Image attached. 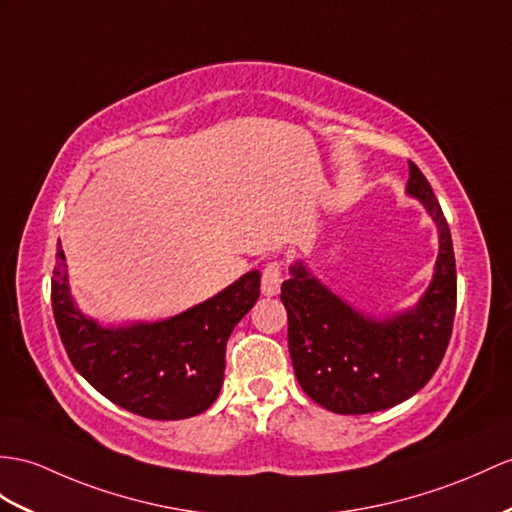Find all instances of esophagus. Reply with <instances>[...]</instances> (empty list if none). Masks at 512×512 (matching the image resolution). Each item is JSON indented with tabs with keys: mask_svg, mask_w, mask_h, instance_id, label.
I'll list each match as a JSON object with an SVG mask.
<instances>
[{
	"mask_svg": "<svg viewBox=\"0 0 512 512\" xmlns=\"http://www.w3.org/2000/svg\"><path fill=\"white\" fill-rule=\"evenodd\" d=\"M284 282V267L280 260H271L263 269V278H260V289L267 297L280 293V286Z\"/></svg>",
	"mask_w": 512,
	"mask_h": 512,
	"instance_id": "esophagus-1",
	"label": "esophagus"
}]
</instances>
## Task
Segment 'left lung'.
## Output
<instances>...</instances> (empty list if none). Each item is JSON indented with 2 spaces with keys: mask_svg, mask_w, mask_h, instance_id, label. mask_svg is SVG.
<instances>
[{
  "mask_svg": "<svg viewBox=\"0 0 512 512\" xmlns=\"http://www.w3.org/2000/svg\"><path fill=\"white\" fill-rule=\"evenodd\" d=\"M410 195L439 226L434 280L415 310L373 321L310 278L302 265L282 282L289 317V352L299 386L310 400L339 415H365L408 400L430 382L452 339L456 258L452 234L426 176L408 160Z\"/></svg>",
  "mask_w": 512,
  "mask_h": 512,
  "instance_id": "1",
  "label": "left lung"
}]
</instances>
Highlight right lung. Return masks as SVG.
I'll return each mask as SVG.
<instances>
[{
	"mask_svg": "<svg viewBox=\"0 0 512 512\" xmlns=\"http://www.w3.org/2000/svg\"><path fill=\"white\" fill-rule=\"evenodd\" d=\"M258 295L260 273L249 271L178 317L115 330L97 326L73 306L62 247L52 278V310L71 365L112 404L156 421L186 419L213 406L226 343Z\"/></svg>",
	"mask_w": 512,
	"mask_h": 512,
	"instance_id": "add662e5",
	"label": "right lung"
}]
</instances>
